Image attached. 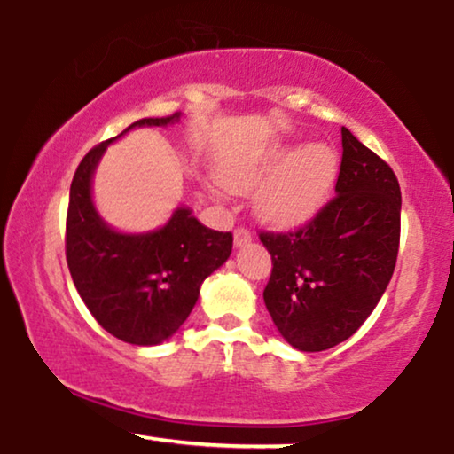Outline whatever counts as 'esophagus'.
<instances>
[{"label":"esophagus","instance_id":"1","mask_svg":"<svg viewBox=\"0 0 454 454\" xmlns=\"http://www.w3.org/2000/svg\"><path fill=\"white\" fill-rule=\"evenodd\" d=\"M252 239V233L248 231V229L246 227H238L233 231V241H235V246H244V244H248V241Z\"/></svg>","mask_w":454,"mask_h":454}]
</instances>
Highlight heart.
Listing matches in <instances>:
<instances>
[{"instance_id":"1","label":"heart","mask_w":454,"mask_h":454,"mask_svg":"<svg viewBox=\"0 0 454 454\" xmlns=\"http://www.w3.org/2000/svg\"><path fill=\"white\" fill-rule=\"evenodd\" d=\"M335 176L338 154L332 145L317 141L296 152L290 144L270 145L246 164L227 168L223 181L231 190H252L266 178L258 193V210L275 225L290 227L321 208Z\"/></svg>"}]
</instances>
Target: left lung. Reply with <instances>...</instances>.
Instances as JSON below:
<instances>
[{
  "instance_id": "1",
  "label": "left lung",
  "mask_w": 454,
  "mask_h": 454,
  "mask_svg": "<svg viewBox=\"0 0 454 454\" xmlns=\"http://www.w3.org/2000/svg\"><path fill=\"white\" fill-rule=\"evenodd\" d=\"M335 196L306 225L261 231L273 269L262 296L286 342L321 352L348 340L390 284L400 185L387 162L342 127Z\"/></svg>"
}]
</instances>
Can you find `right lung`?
I'll return each instance as SVG.
<instances>
[{"mask_svg": "<svg viewBox=\"0 0 454 454\" xmlns=\"http://www.w3.org/2000/svg\"><path fill=\"white\" fill-rule=\"evenodd\" d=\"M179 119L181 112L141 119L121 135ZM114 139L87 152L73 176L67 262L76 292L106 332L127 344L156 346L190 317L202 281L231 254L233 235L204 227L190 208H176L167 225L150 233H119L106 225L93 206L91 176Z\"/></svg>", "mask_w": 454, "mask_h": 454, "instance_id": "1", "label": "right lung"}]
</instances>
